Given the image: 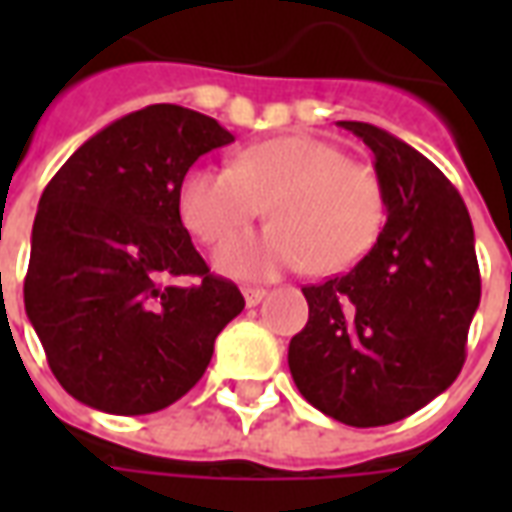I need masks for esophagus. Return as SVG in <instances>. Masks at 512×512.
<instances>
[{"label": "esophagus", "mask_w": 512, "mask_h": 512, "mask_svg": "<svg viewBox=\"0 0 512 512\" xmlns=\"http://www.w3.org/2000/svg\"><path fill=\"white\" fill-rule=\"evenodd\" d=\"M241 293H244L246 307H257L260 301L266 299V290L263 288H241Z\"/></svg>", "instance_id": "esophagus-1"}]
</instances>
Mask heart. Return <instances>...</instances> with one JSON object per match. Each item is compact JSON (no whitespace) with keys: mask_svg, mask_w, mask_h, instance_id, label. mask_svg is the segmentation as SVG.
Returning <instances> with one entry per match:
<instances>
[{"mask_svg":"<svg viewBox=\"0 0 512 512\" xmlns=\"http://www.w3.org/2000/svg\"><path fill=\"white\" fill-rule=\"evenodd\" d=\"M263 205L274 222L224 241L213 257L227 277L268 279L310 263L337 274L359 263L384 227L376 175L321 136H274L244 147L233 167L200 164L180 180V219L202 244H219Z\"/></svg>","mask_w":512,"mask_h":512,"instance_id":"heart-1","label":"heart"}]
</instances>
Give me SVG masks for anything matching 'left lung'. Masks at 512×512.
I'll use <instances>...</instances> for the list:
<instances>
[{"label":"left lung","mask_w":512,"mask_h":512,"mask_svg":"<svg viewBox=\"0 0 512 512\" xmlns=\"http://www.w3.org/2000/svg\"><path fill=\"white\" fill-rule=\"evenodd\" d=\"M370 150L384 191L378 241L343 277L310 285V321L290 376L326 417L378 428L414 414L458 378L480 307L474 227L441 169L370 123H340Z\"/></svg>","instance_id":"1"}]
</instances>
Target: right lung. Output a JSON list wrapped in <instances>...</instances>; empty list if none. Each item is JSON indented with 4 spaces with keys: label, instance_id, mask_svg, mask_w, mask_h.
I'll return each mask as SVG.
<instances>
[{
    "label": "right lung",
    "instance_id": "right-lung-1",
    "mask_svg": "<svg viewBox=\"0 0 512 512\" xmlns=\"http://www.w3.org/2000/svg\"><path fill=\"white\" fill-rule=\"evenodd\" d=\"M230 142L213 117L145 106L90 136L43 191L24 307L51 373L84 406L123 417L172 406L244 310L178 211L191 164ZM180 276L203 282L183 289L171 282Z\"/></svg>",
    "mask_w": 512,
    "mask_h": 512
}]
</instances>
